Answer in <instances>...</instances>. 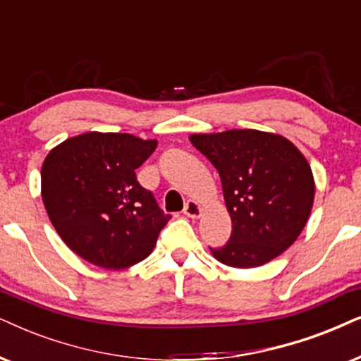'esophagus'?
Returning a JSON list of instances; mask_svg holds the SVG:
<instances>
[{"instance_id": "34e87169", "label": "esophagus", "mask_w": 361, "mask_h": 361, "mask_svg": "<svg viewBox=\"0 0 361 361\" xmlns=\"http://www.w3.org/2000/svg\"><path fill=\"white\" fill-rule=\"evenodd\" d=\"M185 214L190 218H200L202 216V207L195 202V200H188L185 204Z\"/></svg>"}]
</instances>
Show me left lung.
I'll return each instance as SVG.
<instances>
[{
	"label": "left lung",
	"instance_id": "obj_1",
	"mask_svg": "<svg viewBox=\"0 0 361 361\" xmlns=\"http://www.w3.org/2000/svg\"><path fill=\"white\" fill-rule=\"evenodd\" d=\"M193 147L221 178L231 236L209 248L218 262L253 268L290 248L307 225L314 181L307 158L291 141L258 130L191 135Z\"/></svg>",
	"mask_w": 361,
	"mask_h": 361
}]
</instances>
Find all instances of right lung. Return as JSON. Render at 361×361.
<instances>
[{"label": "right lung", "instance_id": "obj_1", "mask_svg": "<svg viewBox=\"0 0 361 361\" xmlns=\"http://www.w3.org/2000/svg\"><path fill=\"white\" fill-rule=\"evenodd\" d=\"M157 140L90 131L58 145L41 168V196L49 220L71 252L106 270L140 263L170 220L136 168Z\"/></svg>", "mask_w": 361, "mask_h": 361}]
</instances>
